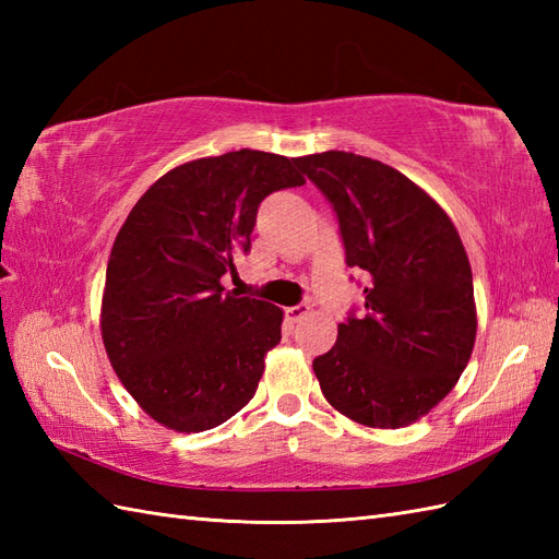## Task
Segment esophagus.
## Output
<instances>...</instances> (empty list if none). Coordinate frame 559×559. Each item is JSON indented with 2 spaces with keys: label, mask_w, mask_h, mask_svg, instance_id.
<instances>
[{
  "label": "esophagus",
  "mask_w": 559,
  "mask_h": 559,
  "mask_svg": "<svg viewBox=\"0 0 559 559\" xmlns=\"http://www.w3.org/2000/svg\"><path fill=\"white\" fill-rule=\"evenodd\" d=\"M307 314H310V305H307V302H302V305H295V307H288V310H286L288 322H300V319H305Z\"/></svg>",
  "instance_id": "obj_1"
}]
</instances>
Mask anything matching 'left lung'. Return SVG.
Segmentation results:
<instances>
[{"label":"left lung","mask_w":559,"mask_h":559,"mask_svg":"<svg viewBox=\"0 0 559 559\" xmlns=\"http://www.w3.org/2000/svg\"><path fill=\"white\" fill-rule=\"evenodd\" d=\"M338 218L346 264L367 278L365 310L314 358L322 394L346 418L396 430L430 413L476 343L473 273L444 209L372 158L324 151L295 158Z\"/></svg>","instance_id":"8db88e82"}]
</instances>
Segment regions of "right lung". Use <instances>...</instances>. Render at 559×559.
<instances>
[{
    "mask_svg": "<svg viewBox=\"0 0 559 559\" xmlns=\"http://www.w3.org/2000/svg\"><path fill=\"white\" fill-rule=\"evenodd\" d=\"M305 185L293 158L240 148L177 165L115 237L100 310L108 358L132 399L177 432H204L254 396L281 341V307L221 278L252 247L259 204Z\"/></svg>",
    "mask_w": 559,
    "mask_h": 559,
    "instance_id": "add662e5",
    "label": "right lung"
}]
</instances>
